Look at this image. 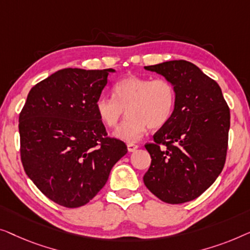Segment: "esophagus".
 Returning a JSON list of instances; mask_svg holds the SVG:
<instances>
[{
    "label": "esophagus",
    "mask_w": 250,
    "mask_h": 250,
    "mask_svg": "<svg viewBox=\"0 0 250 250\" xmlns=\"http://www.w3.org/2000/svg\"><path fill=\"white\" fill-rule=\"evenodd\" d=\"M126 147H128L129 152L131 153V152H135V150L138 148V145H136V144H132V143H129L128 145H126Z\"/></svg>",
    "instance_id": "34e87169"
}]
</instances>
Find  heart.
I'll use <instances>...</instances> for the list:
<instances>
[{"label":"heart","instance_id":"b5f03b06","mask_svg":"<svg viewBox=\"0 0 250 250\" xmlns=\"http://www.w3.org/2000/svg\"><path fill=\"white\" fill-rule=\"evenodd\" d=\"M113 96L98 97L96 113L107 128H115L125 110L128 118L115 136L128 143L139 140L148 128L157 130L167 125L177 103V93L170 80L136 75L119 80L113 86Z\"/></svg>","mask_w":250,"mask_h":250}]
</instances>
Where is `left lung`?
Wrapping results in <instances>:
<instances>
[{"label":"left lung","instance_id":"8db88e82","mask_svg":"<svg viewBox=\"0 0 250 250\" xmlns=\"http://www.w3.org/2000/svg\"><path fill=\"white\" fill-rule=\"evenodd\" d=\"M145 69L173 83L177 103L170 121L145 145L152 162L144 184L164 203L190 202L223 170L230 108L217 83L194 63L174 60Z\"/></svg>","mask_w":250,"mask_h":250}]
</instances>
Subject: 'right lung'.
<instances>
[{"label":"right lung","mask_w":250,"mask_h":250,"mask_svg":"<svg viewBox=\"0 0 250 250\" xmlns=\"http://www.w3.org/2000/svg\"><path fill=\"white\" fill-rule=\"evenodd\" d=\"M113 69L66 68L30 89L19 115L26 174L59 205H86L106 184L128 149L107 136L95 103Z\"/></svg>","instance_id":"obj_1"}]
</instances>
